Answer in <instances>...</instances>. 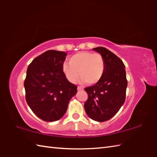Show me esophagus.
Masks as SVG:
<instances>
[{
    "mask_svg": "<svg viewBox=\"0 0 157 157\" xmlns=\"http://www.w3.org/2000/svg\"><path fill=\"white\" fill-rule=\"evenodd\" d=\"M84 88H83L82 87H81V86H78V90H83Z\"/></svg>",
    "mask_w": 157,
    "mask_h": 157,
    "instance_id": "1",
    "label": "esophagus"
}]
</instances>
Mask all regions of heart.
<instances>
[{"mask_svg":"<svg viewBox=\"0 0 157 157\" xmlns=\"http://www.w3.org/2000/svg\"><path fill=\"white\" fill-rule=\"evenodd\" d=\"M69 63V64L63 63L62 70L66 78L71 83L76 82L80 75L82 82H86L88 84H94L101 80L104 75L105 61L99 53L79 52L71 56Z\"/></svg>","mask_w":157,"mask_h":157,"instance_id":"1","label":"heart"}]
</instances>
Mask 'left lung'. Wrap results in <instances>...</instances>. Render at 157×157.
<instances>
[{"label": "left lung", "mask_w": 157, "mask_h": 157, "mask_svg": "<svg viewBox=\"0 0 157 157\" xmlns=\"http://www.w3.org/2000/svg\"><path fill=\"white\" fill-rule=\"evenodd\" d=\"M93 50L102 56L105 69L101 80L85 88L88 98L84 109L90 118L103 122L111 119L124 104L128 81L125 65L117 56L104 47Z\"/></svg>", "instance_id": "1"}]
</instances>
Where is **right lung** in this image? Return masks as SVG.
I'll use <instances>...</instances> for the list:
<instances>
[{"label": "right lung", "mask_w": 157, "mask_h": 157, "mask_svg": "<svg viewBox=\"0 0 157 157\" xmlns=\"http://www.w3.org/2000/svg\"><path fill=\"white\" fill-rule=\"evenodd\" d=\"M67 55L49 50L36 57L28 67L24 81L26 102L43 121L61 119L78 92L77 86L69 82L63 72Z\"/></svg>", "instance_id": "1"}]
</instances>
